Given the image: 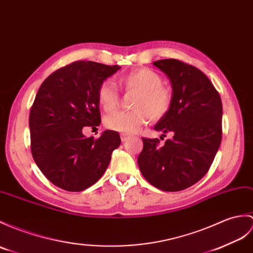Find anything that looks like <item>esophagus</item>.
<instances>
[{
    "label": "esophagus",
    "mask_w": 253,
    "mask_h": 253,
    "mask_svg": "<svg viewBox=\"0 0 253 253\" xmlns=\"http://www.w3.org/2000/svg\"><path fill=\"white\" fill-rule=\"evenodd\" d=\"M130 138V134H127V133H122L121 134V139H122V141L123 142H126V141Z\"/></svg>",
    "instance_id": "esophagus-1"
}]
</instances>
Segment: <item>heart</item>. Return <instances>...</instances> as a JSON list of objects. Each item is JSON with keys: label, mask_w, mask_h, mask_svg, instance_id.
<instances>
[{"label": "heart", "mask_w": 253, "mask_h": 253, "mask_svg": "<svg viewBox=\"0 0 253 253\" xmlns=\"http://www.w3.org/2000/svg\"><path fill=\"white\" fill-rule=\"evenodd\" d=\"M121 85L126 90L137 91L138 95L131 104L132 111H116L105 116L104 125L111 130L124 133L136 132L138 129L152 121H160L171 105V93L163 86L160 74L148 68H141L123 76ZM99 105L105 112H111L119 104L120 95L112 81L105 80L97 91Z\"/></svg>", "instance_id": "b5f03b06"}]
</instances>
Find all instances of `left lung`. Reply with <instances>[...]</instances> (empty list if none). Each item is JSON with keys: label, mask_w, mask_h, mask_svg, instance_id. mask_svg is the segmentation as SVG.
Instances as JSON below:
<instances>
[{"label": "left lung", "mask_w": 253, "mask_h": 253, "mask_svg": "<svg viewBox=\"0 0 253 253\" xmlns=\"http://www.w3.org/2000/svg\"><path fill=\"white\" fill-rule=\"evenodd\" d=\"M153 64L172 85L171 105L154 129L172 138L164 145L158 139L142 138L138 165L152 185L178 192L201 180L214 160L222 139V101L206 74L194 66L177 59Z\"/></svg>", "instance_id": "1"}]
</instances>
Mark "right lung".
Returning <instances> with one entry per match:
<instances>
[{
  "instance_id": "right-lung-1",
  "label": "right lung",
  "mask_w": 253,
  "mask_h": 253,
  "mask_svg": "<svg viewBox=\"0 0 253 253\" xmlns=\"http://www.w3.org/2000/svg\"><path fill=\"white\" fill-rule=\"evenodd\" d=\"M121 67L74 61L51 73L35 96L29 116L33 160L52 184L81 192L95 184L121 144L119 132L105 130L93 139L86 126L101 123L97 91Z\"/></svg>"
}]
</instances>
